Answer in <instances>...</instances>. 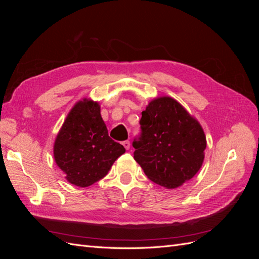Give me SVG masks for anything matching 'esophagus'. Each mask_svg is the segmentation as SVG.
<instances>
[{
    "label": "esophagus",
    "mask_w": 259,
    "mask_h": 259,
    "mask_svg": "<svg viewBox=\"0 0 259 259\" xmlns=\"http://www.w3.org/2000/svg\"><path fill=\"white\" fill-rule=\"evenodd\" d=\"M122 145L124 146V148H125V149H126V150H128L130 147H131V143L128 142V140H124V142L122 143Z\"/></svg>",
    "instance_id": "obj_1"
}]
</instances>
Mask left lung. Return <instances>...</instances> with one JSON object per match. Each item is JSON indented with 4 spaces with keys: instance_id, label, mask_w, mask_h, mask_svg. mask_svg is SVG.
<instances>
[{
    "instance_id": "left-lung-1",
    "label": "left lung",
    "mask_w": 259,
    "mask_h": 259,
    "mask_svg": "<svg viewBox=\"0 0 259 259\" xmlns=\"http://www.w3.org/2000/svg\"><path fill=\"white\" fill-rule=\"evenodd\" d=\"M134 159L151 182L167 189L191 179L202 166L206 138L199 122L170 97L152 100L142 112Z\"/></svg>"
}]
</instances>
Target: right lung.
Instances as JSON below:
<instances>
[{
	"mask_svg": "<svg viewBox=\"0 0 259 259\" xmlns=\"http://www.w3.org/2000/svg\"><path fill=\"white\" fill-rule=\"evenodd\" d=\"M125 148L108 135L97 103L84 99L70 111L54 145V158L69 183L89 187L104 178Z\"/></svg>",
	"mask_w": 259,
	"mask_h": 259,
	"instance_id": "obj_1",
	"label": "right lung"
}]
</instances>
